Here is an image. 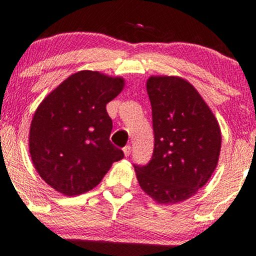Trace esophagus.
Wrapping results in <instances>:
<instances>
[{
    "label": "esophagus",
    "instance_id": "1",
    "mask_svg": "<svg viewBox=\"0 0 256 256\" xmlns=\"http://www.w3.org/2000/svg\"><path fill=\"white\" fill-rule=\"evenodd\" d=\"M130 151H132L130 145H127V146L123 148V154H124V156H129V155H130Z\"/></svg>",
    "mask_w": 256,
    "mask_h": 256
}]
</instances>
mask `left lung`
I'll return each instance as SVG.
<instances>
[{
  "mask_svg": "<svg viewBox=\"0 0 256 256\" xmlns=\"http://www.w3.org/2000/svg\"><path fill=\"white\" fill-rule=\"evenodd\" d=\"M155 148L146 166H136L140 188L154 202L173 205L194 196L218 164L221 128L193 84L178 76H151Z\"/></svg>",
  "mask_w": 256,
  "mask_h": 256,
  "instance_id": "1",
  "label": "left lung"
}]
</instances>
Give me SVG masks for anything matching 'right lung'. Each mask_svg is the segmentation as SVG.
<instances>
[{
    "label": "right lung",
    "mask_w": 256,
    "mask_h": 256,
    "mask_svg": "<svg viewBox=\"0 0 256 256\" xmlns=\"http://www.w3.org/2000/svg\"><path fill=\"white\" fill-rule=\"evenodd\" d=\"M122 76L80 70L68 76L35 110L29 130L32 162L46 184L66 196L94 189L123 158L110 142L106 105L120 94Z\"/></svg>",
    "instance_id": "obj_1"
}]
</instances>
